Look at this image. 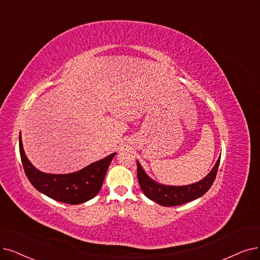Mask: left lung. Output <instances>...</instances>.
Masks as SVG:
<instances>
[{
	"mask_svg": "<svg viewBox=\"0 0 260 260\" xmlns=\"http://www.w3.org/2000/svg\"><path fill=\"white\" fill-rule=\"evenodd\" d=\"M220 160L221 157L217 159L209 174L205 176L202 180L186 185H168L157 182L149 177L142 168L140 162L137 160L138 180L144 194L154 203L164 207L180 206L196 199H200L211 188L215 179L217 169H219Z\"/></svg>",
	"mask_w": 260,
	"mask_h": 260,
	"instance_id": "left-lung-1",
	"label": "left lung"
}]
</instances>
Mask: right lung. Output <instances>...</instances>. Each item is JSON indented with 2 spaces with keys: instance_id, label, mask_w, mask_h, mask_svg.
I'll return each instance as SVG.
<instances>
[{
  "instance_id": "1",
  "label": "right lung",
  "mask_w": 260,
  "mask_h": 260,
  "mask_svg": "<svg viewBox=\"0 0 260 260\" xmlns=\"http://www.w3.org/2000/svg\"><path fill=\"white\" fill-rule=\"evenodd\" d=\"M19 150L25 175L34 188L52 200L70 205H79L94 199L101 189L112 159L116 154L113 152L74 173L49 174L37 170L29 162L23 149L21 134L19 136Z\"/></svg>"
}]
</instances>
